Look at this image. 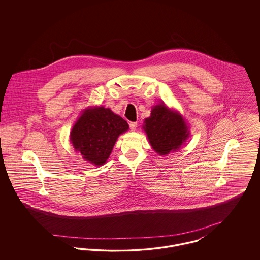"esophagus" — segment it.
<instances>
[{"label":"esophagus","mask_w":260,"mask_h":260,"mask_svg":"<svg viewBox=\"0 0 260 260\" xmlns=\"http://www.w3.org/2000/svg\"><path fill=\"white\" fill-rule=\"evenodd\" d=\"M136 127H137V123L136 122H131L129 123V128H131V131H136Z\"/></svg>","instance_id":"34e87169"}]
</instances>
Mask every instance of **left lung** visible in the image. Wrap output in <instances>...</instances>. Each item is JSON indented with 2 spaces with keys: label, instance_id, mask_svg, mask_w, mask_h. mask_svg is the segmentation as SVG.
<instances>
[{
  "label": "left lung",
  "instance_id": "obj_1",
  "mask_svg": "<svg viewBox=\"0 0 260 260\" xmlns=\"http://www.w3.org/2000/svg\"><path fill=\"white\" fill-rule=\"evenodd\" d=\"M143 129L152 148L161 156L178 150L190 135L183 117L164 103L152 108Z\"/></svg>",
  "mask_w": 260,
  "mask_h": 260
}]
</instances>
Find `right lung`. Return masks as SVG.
<instances>
[{
  "label": "right lung",
  "instance_id": "1",
  "mask_svg": "<svg viewBox=\"0 0 260 260\" xmlns=\"http://www.w3.org/2000/svg\"><path fill=\"white\" fill-rule=\"evenodd\" d=\"M127 129V123L109 108H89L74 124L70 141L86 161L101 166L109 158L119 136Z\"/></svg>",
  "mask_w": 260,
  "mask_h": 260
}]
</instances>
